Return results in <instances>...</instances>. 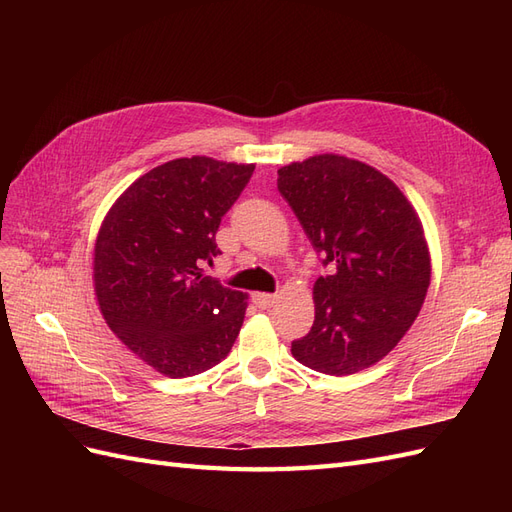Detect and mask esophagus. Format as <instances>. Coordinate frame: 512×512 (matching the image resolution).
<instances>
[{
  "mask_svg": "<svg viewBox=\"0 0 512 512\" xmlns=\"http://www.w3.org/2000/svg\"><path fill=\"white\" fill-rule=\"evenodd\" d=\"M252 301H254L256 307H260V309H269V307L275 303V294H269V292H254V294H252Z\"/></svg>",
  "mask_w": 512,
  "mask_h": 512,
  "instance_id": "esophagus-1",
  "label": "esophagus"
}]
</instances>
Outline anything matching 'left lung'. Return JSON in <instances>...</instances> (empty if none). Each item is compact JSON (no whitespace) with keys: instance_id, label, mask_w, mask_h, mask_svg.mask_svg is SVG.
Returning a JSON list of instances; mask_svg holds the SVG:
<instances>
[{"instance_id":"left-lung-1","label":"left lung","mask_w":512,"mask_h":512,"mask_svg":"<svg viewBox=\"0 0 512 512\" xmlns=\"http://www.w3.org/2000/svg\"><path fill=\"white\" fill-rule=\"evenodd\" d=\"M277 175L331 271L314 284L316 318L292 356L322 374H356L389 354L421 312L431 275L421 220L389 177L344 156L292 162Z\"/></svg>"}]
</instances>
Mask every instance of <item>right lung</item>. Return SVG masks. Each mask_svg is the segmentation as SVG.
Instances as JSON below:
<instances>
[{
	"label": "right lung",
	"instance_id": "1",
	"mask_svg": "<svg viewBox=\"0 0 512 512\" xmlns=\"http://www.w3.org/2000/svg\"><path fill=\"white\" fill-rule=\"evenodd\" d=\"M254 164L179 158L136 179L108 211L94 252L100 312L138 359L188 378L226 359L245 318V294L203 275L222 254V218Z\"/></svg>",
	"mask_w": 512,
	"mask_h": 512
}]
</instances>
